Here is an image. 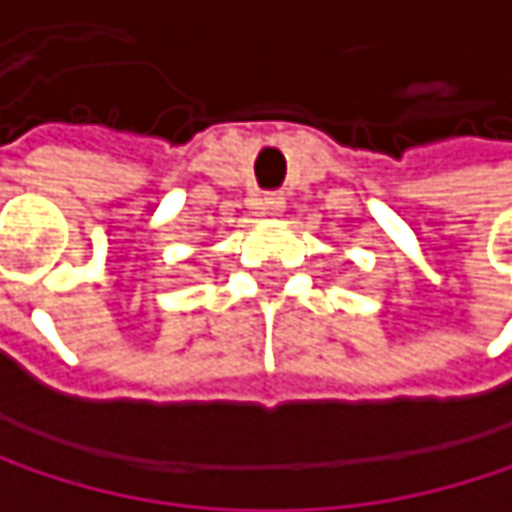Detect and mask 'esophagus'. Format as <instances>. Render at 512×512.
<instances>
[{"instance_id": "1", "label": "esophagus", "mask_w": 512, "mask_h": 512, "mask_svg": "<svg viewBox=\"0 0 512 512\" xmlns=\"http://www.w3.org/2000/svg\"><path fill=\"white\" fill-rule=\"evenodd\" d=\"M284 207H287V201H284L281 195H275V192L257 198V213H260V216H272V219H275V216L284 213Z\"/></svg>"}]
</instances>
